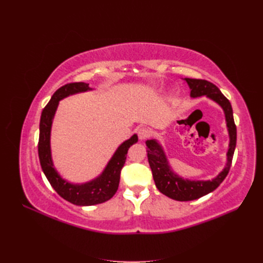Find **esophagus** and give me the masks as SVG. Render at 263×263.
<instances>
[{"label": "esophagus", "instance_id": "esophagus-1", "mask_svg": "<svg viewBox=\"0 0 263 263\" xmlns=\"http://www.w3.org/2000/svg\"><path fill=\"white\" fill-rule=\"evenodd\" d=\"M150 134H151V130L147 128V127H140L138 129V137L140 140L147 139L150 136Z\"/></svg>", "mask_w": 263, "mask_h": 263}]
</instances>
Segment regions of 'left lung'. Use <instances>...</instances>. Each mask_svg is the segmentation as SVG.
Returning <instances> with one entry per match:
<instances>
[{"instance_id":"8db88e82","label":"left lung","mask_w":263,"mask_h":263,"mask_svg":"<svg viewBox=\"0 0 263 263\" xmlns=\"http://www.w3.org/2000/svg\"><path fill=\"white\" fill-rule=\"evenodd\" d=\"M184 80L190 86L191 98L206 97L216 102L224 110L229 135V146L227 151L226 165L222 171L218 173V176L208 181H195L183 179L171 169L163 148L157 139H150L146 141L148 148V161L151 171H153V177L157 189L165 196L181 202L197 200V198L213 192L214 190H216L219 186L220 183L227 177L230 165H232L237 140V129L234 122L232 105H230V102L224 97V94L219 91L218 87L209 81L200 80V79L185 78Z\"/></svg>"}]
</instances>
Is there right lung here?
<instances>
[{
  "label": "right lung",
  "mask_w": 263,
  "mask_h": 263,
  "mask_svg": "<svg viewBox=\"0 0 263 263\" xmlns=\"http://www.w3.org/2000/svg\"><path fill=\"white\" fill-rule=\"evenodd\" d=\"M89 83L76 82L68 83L61 86L53 93L48 104L45 106L41 116V124H39V141H38V156L41 161L42 169L45 173L47 180L49 181L53 190L66 201L79 206H90L95 204L104 203L110 200L116 193L121 178V170L126 161V155L129 147L138 141L137 135L125 140L119 146L114 155L107 162L105 169L100 174L89 182L74 184L63 179L58 171L55 170L50 148V133L51 125L55 110L59 105V101L70 95L77 93L91 91Z\"/></svg>",
  "instance_id": "add662e5"
}]
</instances>
